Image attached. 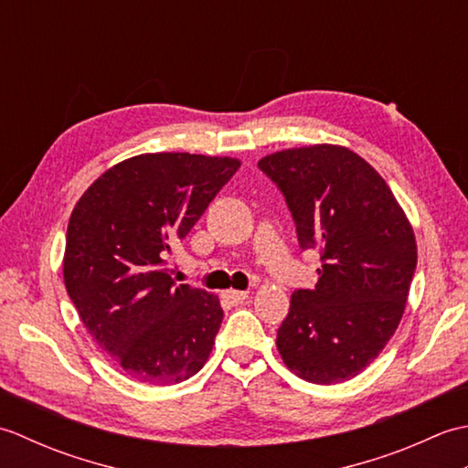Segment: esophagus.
Returning <instances> with one entry per match:
<instances>
[{
	"instance_id": "34e87169",
	"label": "esophagus",
	"mask_w": 468,
	"mask_h": 468,
	"mask_svg": "<svg viewBox=\"0 0 468 468\" xmlns=\"http://www.w3.org/2000/svg\"><path fill=\"white\" fill-rule=\"evenodd\" d=\"M223 297L225 300L231 303V305H239V303H243L247 297H250V292H237V290H227L225 293H223Z\"/></svg>"
}]
</instances>
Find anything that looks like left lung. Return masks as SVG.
Here are the masks:
<instances>
[{"label": "left lung", "instance_id": "left-lung-1", "mask_svg": "<svg viewBox=\"0 0 468 468\" xmlns=\"http://www.w3.org/2000/svg\"><path fill=\"white\" fill-rule=\"evenodd\" d=\"M257 166L285 197L302 250L322 260L314 290L292 293L277 350L307 382L350 380L402 320L416 270L412 227L384 178L350 148H287Z\"/></svg>", "mask_w": 468, "mask_h": 468}]
</instances>
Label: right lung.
Returning a JSON list of instances; mask_svg holds the SVG:
<instances>
[{"instance_id":"obj_1","label":"right lung","mask_w":468,"mask_h":468,"mask_svg":"<svg viewBox=\"0 0 468 468\" xmlns=\"http://www.w3.org/2000/svg\"><path fill=\"white\" fill-rule=\"evenodd\" d=\"M239 166L229 156L138 154L108 168L74 207L68 295L92 340L138 382L188 380L213 350L218 297L176 285L165 261Z\"/></svg>"}]
</instances>
